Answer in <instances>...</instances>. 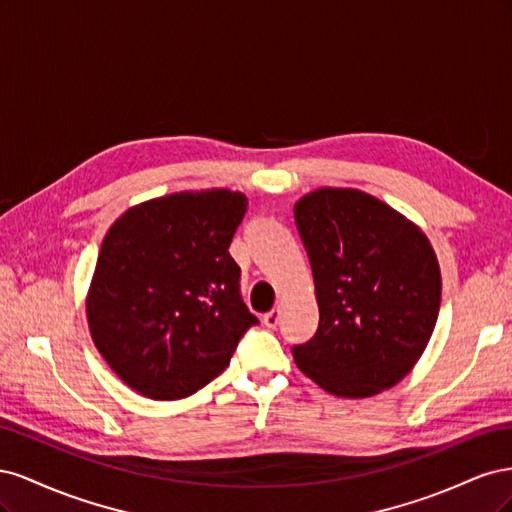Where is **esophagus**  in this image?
Wrapping results in <instances>:
<instances>
[{"instance_id": "34e87169", "label": "esophagus", "mask_w": 512, "mask_h": 512, "mask_svg": "<svg viewBox=\"0 0 512 512\" xmlns=\"http://www.w3.org/2000/svg\"><path fill=\"white\" fill-rule=\"evenodd\" d=\"M280 318H282V307H273L271 312H267L265 316H262V322H265V327L275 329L277 324H280Z\"/></svg>"}]
</instances>
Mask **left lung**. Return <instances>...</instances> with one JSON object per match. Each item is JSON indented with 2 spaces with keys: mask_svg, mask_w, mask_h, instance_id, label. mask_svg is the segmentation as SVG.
<instances>
[{
  "mask_svg": "<svg viewBox=\"0 0 512 512\" xmlns=\"http://www.w3.org/2000/svg\"><path fill=\"white\" fill-rule=\"evenodd\" d=\"M314 273L320 322L292 356L337 397L391 389L421 359L440 312L442 277L425 232L376 196L320 188L294 205Z\"/></svg>",
  "mask_w": 512,
  "mask_h": 512,
  "instance_id": "8db88e82",
  "label": "left lung"
}]
</instances>
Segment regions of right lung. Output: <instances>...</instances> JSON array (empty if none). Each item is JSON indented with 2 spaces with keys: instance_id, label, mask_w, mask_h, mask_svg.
<instances>
[{
  "instance_id": "1",
  "label": "right lung",
  "mask_w": 512,
  "mask_h": 512,
  "mask_svg": "<svg viewBox=\"0 0 512 512\" xmlns=\"http://www.w3.org/2000/svg\"><path fill=\"white\" fill-rule=\"evenodd\" d=\"M245 211L241 192H177L128 209L108 228L87 322L104 361L136 393L160 401L196 393L258 324L228 252Z\"/></svg>"
}]
</instances>
